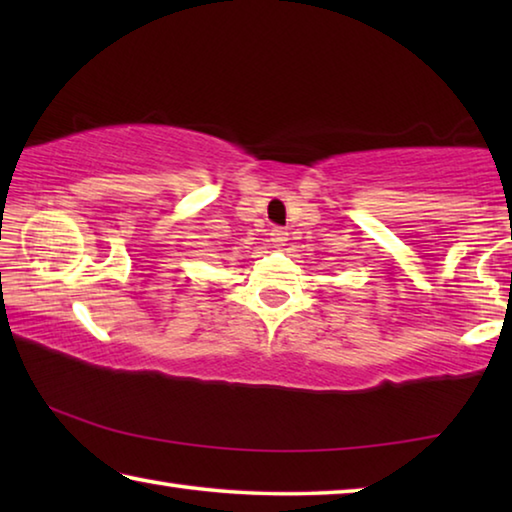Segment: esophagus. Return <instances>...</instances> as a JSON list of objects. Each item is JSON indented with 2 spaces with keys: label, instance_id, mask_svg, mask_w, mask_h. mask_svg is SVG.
<instances>
[{
  "label": "esophagus",
  "instance_id": "obj_1",
  "mask_svg": "<svg viewBox=\"0 0 512 512\" xmlns=\"http://www.w3.org/2000/svg\"><path fill=\"white\" fill-rule=\"evenodd\" d=\"M268 235H271V241H273V246H284L289 241V232L284 230V228H271V232H268Z\"/></svg>",
  "mask_w": 512,
  "mask_h": 512
}]
</instances>
